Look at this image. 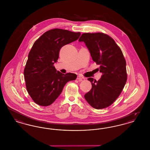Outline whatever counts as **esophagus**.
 Listing matches in <instances>:
<instances>
[{
  "instance_id": "1",
  "label": "esophagus",
  "mask_w": 150,
  "mask_h": 150,
  "mask_svg": "<svg viewBox=\"0 0 150 150\" xmlns=\"http://www.w3.org/2000/svg\"><path fill=\"white\" fill-rule=\"evenodd\" d=\"M83 79H85V78H84V77H83V76H80V75H78V76H77V80H78L79 81H81L82 80H83Z\"/></svg>"
}]
</instances>
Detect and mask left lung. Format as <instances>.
<instances>
[{
	"instance_id": "left-lung-1",
	"label": "left lung",
	"mask_w": 150,
	"mask_h": 150,
	"mask_svg": "<svg viewBox=\"0 0 150 150\" xmlns=\"http://www.w3.org/2000/svg\"><path fill=\"white\" fill-rule=\"evenodd\" d=\"M84 42L96 64L102 73L99 80L88 79L92 89L84 97L96 109H102L112 105L120 94L127 80L126 61L121 49L107 34L84 33L79 39Z\"/></svg>"
}]
</instances>
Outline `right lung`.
<instances>
[{
	"label": "right lung",
	"instance_id": "1",
	"mask_svg": "<svg viewBox=\"0 0 150 150\" xmlns=\"http://www.w3.org/2000/svg\"><path fill=\"white\" fill-rule=\"evenodd\" d=\"M80 33L52 29L44 33L33 44L24 69L26 89L32 100L42 106L51 105L62 92L65 84L75 80L73 73L64 74L54 66L61 48L78 40Z\"/></svg>",
	"mask_w": 150,
	"mask_h": 150
}]
</instances>
